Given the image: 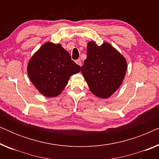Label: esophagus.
<instances>
[{
	"mask_svg": "<svg viewBox=\"0 0 159 159\" xmlns=\"http://www.w3.org/2000/svg\"><path fill=\"white\" fill-rule=\"evenodd\" d=\"M75 63L77 65H79V66H81V65H82V62H81V61H80V59H78V60L76 61Z\"/></svg>",
	"mask_w": 159,
	"mask_h": 159,
	"instance_id": "esophagus-1",
	"label": "esophagus"
}]
</instances>
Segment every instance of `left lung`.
<instances>
[{
    "label": "left lung",
    "mask_w": 159,
    "mask_h": 159,
    "mask_svg": "<svg viewBox=\"0 0 159 159\" xmlns=\"http://www.w3.org/2000/svg\"><path fill=\"white\" fill-rule=\"evenodd\" d=\"M127 69L125 58L108 43L98 46L90 41L81 72L93 94L108 98L118 90Z\"/></svg>",
    "instance_id": "obj_1"
}]
</instances>
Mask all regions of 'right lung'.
<instances>
[{
    "mask_svg": "<svg viewBox=\"0 0 159 159\" xmlns=\"http://www.w3.org/2000/svg\"><path fill=\"white\" fill-rule=\"evenodd\" d=\"M80 69L61 45L47 42L30 59L27 75L41 94L53 98L61 93L71 76Z\"/></svg>",
    "mask_w": 159,
    "mask_h": 159,
    "instance_id": "add662e5",
    "label": "right lung"
}]
</instances>
